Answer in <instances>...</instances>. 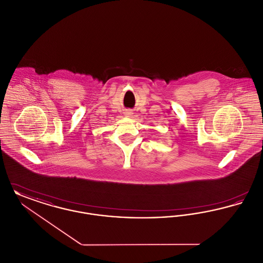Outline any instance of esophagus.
Segmentation results:
<instances>
[{
    "instance_id": "34e87169",
    "label": "esophagus",
    "mask_w": 263,
    "mask_h": 263,
    "mask_svg": "<svg viewBox=\"0 0 263 263\" xmlns=\"http://www.w3.org/2000/svg\"><path fill=\"white\" fill-rule=\"evenodd\" d=\"M132 114H133V112L132 111H130V110H127L125 112V115L127 116V117H130V116H132Z\"/></svg>"
}]
</instances>
